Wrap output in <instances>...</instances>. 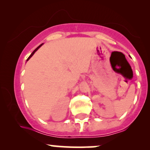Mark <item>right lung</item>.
Listing matches in <instances>:
<instances>
[{
	"label": "right lung",
	"instance_id": "obj_1",
	"mask_svg": "<svg viewBox=\"0 0 150 150\" xmlns=\"http://www.w3.org/2000/svg\"><path fill=\"white\" fill-rule=\"evenodd\" d=\"M42 44H41V45H39V46H38V47L37 48V49H36L35 50H34V51H33V52H32V54H31V55H30V57H29L28 58H27V61H28V60H29V59H30V58L31 57H32V56H33V55H34V53H35V52H36V51H37L38 49H39V47H40V46H42Z\"/></svg>",
	"mask_w": 150,
	"mask_h": 150
}]
</instances>
